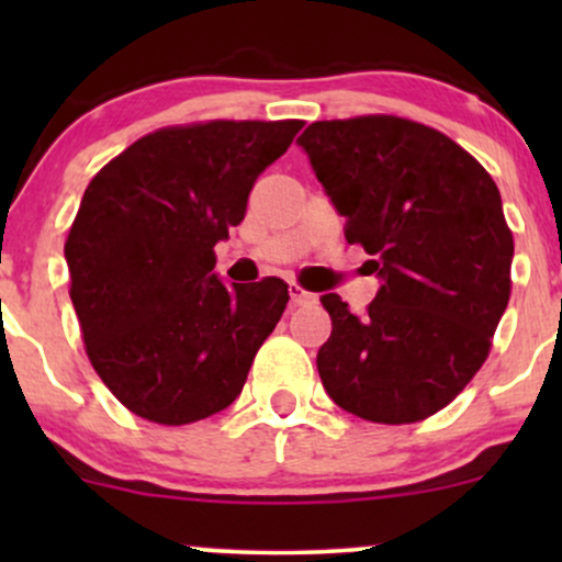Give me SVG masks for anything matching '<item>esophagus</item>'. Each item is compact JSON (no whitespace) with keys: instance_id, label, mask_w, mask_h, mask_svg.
<instances>
[{"instance_id":"1","label":"esophagus","mask_w":562,"mask_h":562,"mask_svg":"<svg viewBox=\"0 0 562 562\" xmlns=\"http://www.w3.org/2000/svg\"><path fill=\"white\" fill-rule=\"evenodd\" d=\"M288 290H290V303H293V306H306V303L317 301V295L308 293V290H303L299 282H290Z\"/></svg>"}]
</instances>
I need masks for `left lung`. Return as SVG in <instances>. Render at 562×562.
Returning a JSON list of instances; mask_svg holds the SVG:
<instances>
[{
	"instance_id": "1",
	"label": "left lung",
	"mask_w": 562,
	"mask_h": 562,
	"mask_svg": "<svg viewBox=\"0 0 562 562\" xmlns=\"http://www.w3.org/2000/svg\"><path fill=\"white\" fill-rule=\"evenodd\" d=\"M299 145L383 280L364 314L319 299L333 319L322 385L362 420L420 423L481 370L507 308L515 245L499 190L454 139L398 115L314 121Z\"/></svg>"
}]
</instances>
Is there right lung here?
<instances>
[{"instance_id":"1","label":"right lung","mask_w":562,"mask_h":562,"mask_svg":"<svg viewBox=\"0 0 562 562\" xmlns=\"http://www.w3.org/2000/svg\"><path fill=\"white\" fill-rule=\"evenodd\" d=\"M303 121H195L145 134L102 166L68 229L83 348L128 412L190 425L240 396L288 303L280 277L227 288L214 245Z\"/></svg>"}]
</instances>
